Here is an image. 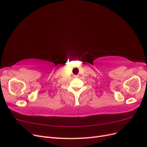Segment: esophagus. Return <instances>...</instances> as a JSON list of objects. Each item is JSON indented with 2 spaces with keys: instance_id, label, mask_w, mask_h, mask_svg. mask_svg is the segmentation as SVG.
I'll return each instance as SVG.
<instances>
[{
  "instance_id": "1",
  "label": "esophagus",
  "mask_w": 147,
  "mask_h": 147,
  "mask_svg": "<svg viewBox=\"0 0 147 147\" xmlns=\"http://www.w3.org/2000/svg\"><path fill=\"white\" fill-rule=\"evenodd\" d=\"M75 77H78V75H75Z\"/></svg>"
}]
</instances>
